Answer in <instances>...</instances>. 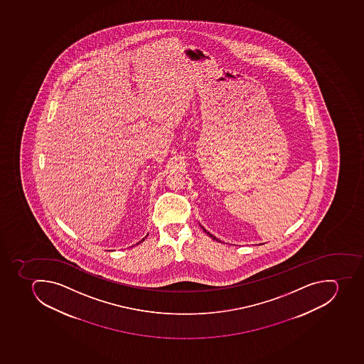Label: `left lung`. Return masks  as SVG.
<instances>
[{"instance_id":"left-lung-1","label":"left lung","mask_w":364,"mask_h":364,"mask_svg":"<svg viewBox=\"0 0 364 364\" xmlns=\"http://www.w3.org/2000/svg\"><path fill=\"white\" fill-rule=\"evenodd\" d=\"M202 228L203 230H204V232H206V234H208V236H210V237L213 238V240H215V241L217 242H220V240H219V238L215 237V236H214L213 234H211V232H208V230H205L204 227L202 226Z\"/></svg>"}]
</instances>
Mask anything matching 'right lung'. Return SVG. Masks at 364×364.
<instances>
[{
  "label": "right lung",
  "instance_id": "right-lung-1",
  "mask_svg": "<svg viewBox=\"0 0 364 364\" xmlns=\"http://www.w3.org/2000/svg\"><path fill=\"white\" fill-rule=\"evenodd\" d=\"M147 235H149V234H147ZM146 236H145V237H146ZM144 240H145V238H143V240H141V241L138 242L137 245H139V243H141V242H143Z\"/></svg>",
  "mask_w": 364,
  "mask_h": 364
}]
</instances>
